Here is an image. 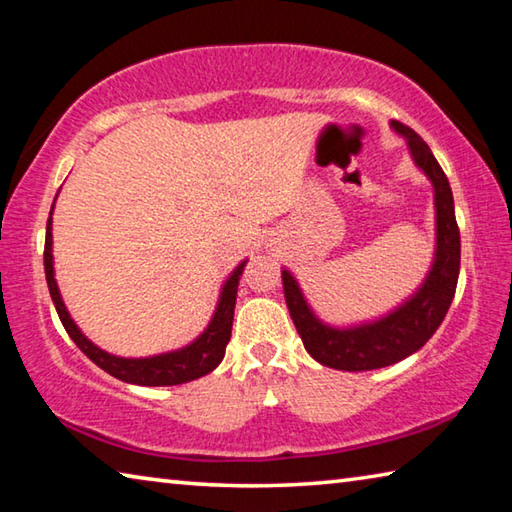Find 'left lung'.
<instances>
[{
	"instance_id": "1",
	"label": "left lung",
	"mask_w": 512,
	"mask_h": 512,
	"mask_svg": "<svg viewBox=\"0 0 512 512\" xmlns=\"http://www.w3.org/2000/svg\"><path fill=\"white\" fill-rule=\"evenodd\" d=\"M393 128L406 137L415 164L427 173L436 192V259L418 293L375 323L334 329L320 323L302 296L296 277L282 271L284 298L305 350L318 363L336 370H375L393 366L418 352L445 320L456 293L461 271V232L454 214L452 187L427 142L402 121H393Z\"/></svg>"
}]
</instances>
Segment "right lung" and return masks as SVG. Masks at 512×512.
Wrapping results in <instances>:
<instances>
[{
	"mask_svg": "<svg viewBox=\"0 0 512 512\" xmlns=\"http://www.w3.org/2000/svg\"><path fill=\"white\" fill-rule=\"evenodd\" d=\"M244 266L246 262H241L228 277V282L223 284L219 307L214 311L212 323L207 325L205 332L198 336L192 345H187L183 350L158 354V357H149V359L112 357V354L103 352L101 348H97V345L85 339L81 329L74 325V320L69 318L67 309L63 305V298H60V291L54 277V257H51V212H49L47 239H45V275H47V287L51 293V300H54L56 305L60 323H63L69 339L79 345L85 357L97 363L101 370H106L108 375L117 377L121 381H128V384L176 386V384H185V381L203 377L219 366L225 354V345H228L230 334H232L237 287H239V277L244 273Z\"/></svg>",
	"mask_w": 512,
	"mask_h": 512,
	"instance_id": "obj_1",
	"label": "right lung"
}]
</instances>
